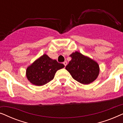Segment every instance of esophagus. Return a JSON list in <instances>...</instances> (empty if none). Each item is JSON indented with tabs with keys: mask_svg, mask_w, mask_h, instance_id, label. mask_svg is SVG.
I'll return each instance as SVG.
<instances>
[{
	"mask_svg": "<svg viewBox=\"0 0 123 123\" xmlns=\"http://www.w3.org/2000/svg\"><path fill=\"white\" fill-rule=\"evenodd\" d=\"M63 64H64V65L65 67L67 65V61H65L64 62H63Z\"/></svg>",
	"mask_w": 123,
	"mask_h": 123,
	"instance_id": "1",
	"label": "esophagus"
}]
</instances>
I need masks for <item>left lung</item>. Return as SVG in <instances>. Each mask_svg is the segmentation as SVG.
I'll list each match as a JSON object with an SVG mask.
<instances>
[{
	"label": "left lung",
	"mask_w": 123,
	"mask_h": 123,
	"mask_svg": "<svg viewBox=\"0 0 123 123\" xmlns=\"http://www.w3.org/2000/svg\"><path fill=\"white\" fill-rule=\"evenodd\" d=\"M72 59L65 67L74 80L83 85H88L96 80L100 73L98 64L78 51L72 53Z\"/></svg>",
	"instance_id": "left-lung-1"
}]
</instances>
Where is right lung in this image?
Listing matches in <instances>:
<instances>
[{
	"mask_svg": "<svg viewBox=\"0 0 123 123\" xmlns=\"http://www.w3.org/2000/svg\"><path fill=\"white\" fill-rule=\"evenodd\" d=\"M64 67L63 64L44 54L27 68L26 77L32 85L41 86L53 80L56 72Z\"/></svg>",
	"mask_w": 123,
	"mask_h": 123,
	"instance_id": "add662e5",
	"label": "right lung"
}]
</instances>
